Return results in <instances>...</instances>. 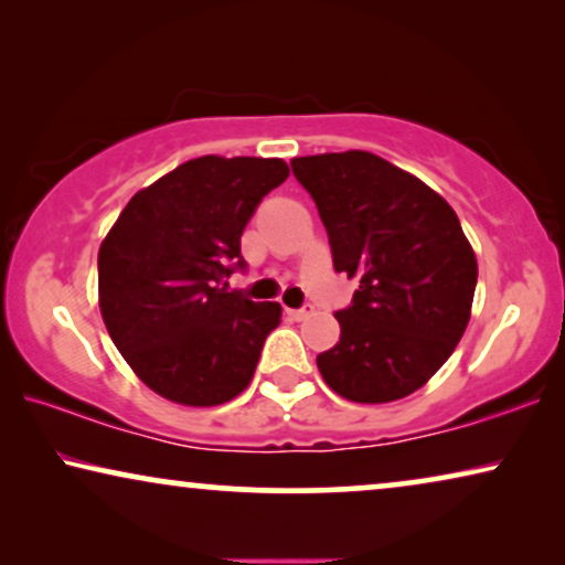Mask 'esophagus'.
<instances>
[{"mask_svg": "<svg viewBox=\"0 0 565 565\" xmlns=\"http://www.w3.org/2000/svg\"><path fill=\"white\" fill-rule=\"evenodd\" d=\"M311 311H313L311 306H303V308H285V313H288L292 321H303L306 316H311Z\"/></svg>", "mask_w": 565, "mask_h": 565, "instance_id": "obj_1", "label": "esophagus"}]
</instances>
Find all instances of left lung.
Wrapping results in <instances>:
<instances>
[{
	"instance_id": "1",
	"label": "left lung",
	"mask_w": 565,
	"mask_h": 565,
	"mask_svg": "<svg viewBox=\"0 0 565 565\" xmlns=\"http://www.w3.org/2000/svg\"><path fill=\"white\" fill-rule=\"evenodd\" d=\"M292 174L327 226L337 273L360 282L334 313L339 342L316 358L323 381L354 404L419 391L466 334L478 262L450 203L370 151L298 157Z\"/></svg>"
}]
</instances>
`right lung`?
I'll return each instance as SVG.
<instances>
[{"instance_id":"obj_1","label":"right lung","mask_w":565,"mask_h":565,"mask_svg":"<svg viewBox=\"0 0 565 565\" xmlns=\"http://www.w3.org/2000/svg\"><path fill=\"white\" fill-rule=\"evenodd\" d=\"M288 174L282 159H190L138 190L99 244L107 334L161 398L218 406L252 383L282 308L221 282L231 265H244L242 234L254 207Z\"/></svg>"}]
</instances>
